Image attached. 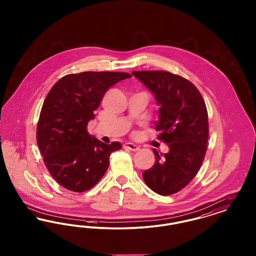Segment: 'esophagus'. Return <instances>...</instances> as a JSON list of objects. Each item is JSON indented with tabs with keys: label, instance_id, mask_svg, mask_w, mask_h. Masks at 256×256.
<instances>
[{
	"label": "esophagus",
	"instance_id": "esophagus-1",
	"mask_svg": "<svg viewBox=\"0 0 256 256\" xmlns=\"http://www.w3.org/2000/svg\"><path fill=\"white\" fill-rule=\"evenodd\" d=\"M124 148L132 150V152H137L139 150V146L134 145L132 143H126V144H124Z\"/></svg>",
	"mask_w": 256,
	"mask_h": 256
}]
</instances>
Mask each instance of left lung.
Wrapping results in <instances>:
<instances>
[{
    "instance_id": "obj_1",
    "label": "left lung",
    "mask_w": 256,
    "mask_h": 256,
    "mask_svg": "<svg viewBox=\"0 0 256 256\" xmlns=\"http://www.w3.org/2000/svg\"><path fill=\"white\" fill-rule=\"evenodd\" d=\"M154 95L159 120L158 138L169 152L154 148V165L143 172L146 185L159 195L180 191L194 178L206 152L208 114L202 94L191 82L167 71H134Z\"/></svg>"
}]
</instances>
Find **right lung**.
Returning a JSON list of instances; mask_svg holds the SVG:
<instances>
[{
	"instance_id": "add662e5",
	"label": "right lung",
	"mask_w": 256,
	"mask_h": 256,
	"mask_svg": "<svg viewBox=\"0 0 256 256\" xmlns=\"http://www.w3.org/2000/svg\"><path fill=\"white\" fill-rule=\"evenodd\" d=\"M132 74L124 72L69 74L52 87L37 124L36 140L50 174L64 188L84 192L110 167V154L122 145L104 144L87 132L104 93Z\"/></svg>"
}]
</instances>
